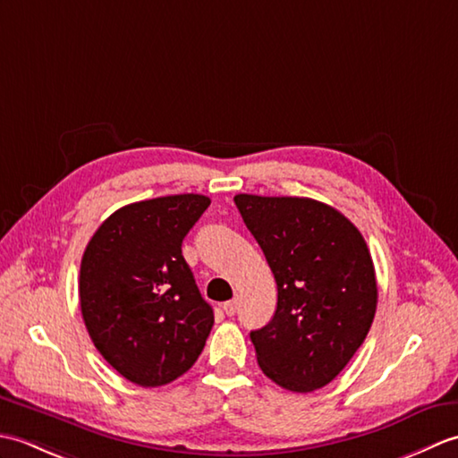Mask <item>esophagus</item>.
Returning <instances> with one entry per match:
<instances>
[{
  "instance_id": "1",
  "label": "esophagus",
  "mask_w": 458,
  "mask_h": 458,
  "mask_svg": "<svg viewBox=\"0 0 458 458\" xmlns=\"http://www.w3.org/2000/svg\"><path fill=\"white\" fill-rule=\"evenodd\" d=\"M224 313H226L228 317H232V315H236V310H238V301L236 299H232V301H226V303H224Z\"/></svg>"
}]
</instances>
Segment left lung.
<instances>
[{
	"label": "left lung",
	"instance_id": "obj_1",
	"mask_svg": "<svg viewBox=\"0 0 458 458\" xmlns=\"http://www.w3.org/2000/svg\"><path fill=\"white\" fill-rule=\"evenodd\" d=\"M236 207L277 284V307L251 330L258 364L289 392L318 390L343 372L376 315L374 261L360 230L325 202L236 194Z\"/></svg>",
	"mask_w": 458,
	"mask_h": 458
}]
</instances>
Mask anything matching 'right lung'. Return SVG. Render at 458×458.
<instances>
[{
	"label": "right lung",
	"instance_id": "right-lung-1",
	"mask_svg": "<svg viewBox=\"0 0 458 458\" xmlns=\"http://www.w3.org/2000/svg\"><path fill=\"white\" fill-rule=\"evenodd\" d=\"M210 199L171 194L128 204L94 232L81 264V310L94 346L143 387L192 368L214 325L181 244Z\"/></svg>",
	"mask_w": 458,
	"mask_h": 458
}]
</instances>
